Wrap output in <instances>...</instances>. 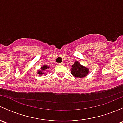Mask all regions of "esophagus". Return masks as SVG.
Returning <instances> with one entry per match:
<instances>
[{
	"mask_svg": "<svg viewBox=\"0 0 123 123\" xmlns=\"http://www.w3.org/2000/svg\"><path fill=\"white\" fill-rule=\"evenodd\" d=\"M58 65H63V63L62 62V63H59V64H58Z\"/></svg>",
	"mask_w": 123,
	"mask_h": 123,
	"instance_id": "34e87169",
	"label": "esophagus"
}]
</instances>
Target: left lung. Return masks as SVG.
I'll return each instance as SVG.
<instances>
[{
	"mask_svg": "<svg viewBox=\"0 0 123 123\" xmlns=\"http://www.w3.org/2000/svg\"><path fill=\"white\" fill-rule=\"evenodd\" d=\"M71 73L75 77L83 78L87 75L89 69L83 65H80L78 61H76L72 65Z\"/></svg>",
	"mask_w": 123,
	"mask_h": 123,
	"instance_id": "obj_1",
	"label": "left lung"
}]
</instances>
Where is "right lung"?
Listing matches in <instances>:
<instances>
[{
  "label": "right lung",
  "instance_id": "add662e5",
  "mask_svg": "<svg viewBox=\"0 0 123 123\" xmlns=\"http://www.w3.org/2000/svg\"><path fill=\"white\" fill-rule=\"evenodd\" d=\"M49 68V67L47 66V65H44V66H43L42 68H41V69H42V71H44L45 69H46L47 68ZM42 71H38V74H40V75L41 74H43L44 73H43Z\"/></svg>",
  "mask_w": 123,
  "mask_h": 123
}]
</instances>
